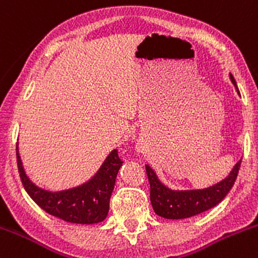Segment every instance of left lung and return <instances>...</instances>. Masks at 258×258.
Wrapping results in <instances>:
<instances>
[{"label": "left lung", "instance_id": "1", "mask_svg": "<svg viewBox=\"0 0 258 258\" xmlns=\"http://www.w3.org/2000/svg\"><path fill=\"white\" fill-rule=\"evenodd\" d=\"M233 86L237 89L235 79L232 76ZM240 94V92H238ZM241 166V160L233 166L232 171L225 180L219 184L210 186L203 190H187V191H174L170 190L165 185L161 184L156 174L150 166H145L147 175L150 184V201L156 215L170 220L186 219L195 215L205 212L215 208L217 204L221 203L225 196L230 192L237 177L238 170Z\"/></svg>", "mask_w": 258, "mask_h": 258}]
</instances>
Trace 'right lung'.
Segmentation results:
<instances>
[{
  "label": "right lung",
  "mask_w": 258,
  "mask_h": 258,
  "mask_svg": "<svg viewBox=\"0 0 258 258\" xmlns=\"http://www.w3.org/2000/svg\"><path fill=\"white\" fill-rule=\"evenodd\" d=\"M16 155L23 187L32 200L49 215L72 224L83 225L98 224L107 217L116 174L123 164L116 149L108 155L97 174L88 182L58 192L43 190L28 179L18 154V144L16 147Z\"/></svg>",
  "instance_id": "right-lung-1"
}]
</instances>
